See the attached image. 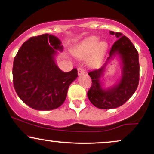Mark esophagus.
Wrapping results in <instances>:
<instances>
[{
  "mask_svg": "<svg viewBox=\"0 0 154 154\" xmlns=\"http://www.w3.org/2000/svg\"><path fill=\"white\" fill-rule=\"evenodd\" d=\"M77 72H78L79 75H81L82 74H84L85 71L84 69L82 68V67H79V68H78V69H77Z\"/></svg>",
  "mask_w": 154,
  "mask_h": 154,
  "instance_id": "1",
  "label": "esophagus"
}]
</instances>
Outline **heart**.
I'll use <instances>...</instances> for the list:
<instances>
[{"label": "heart", "mask_w": 154, "mask_h": 154, "mask_svg": "<svg viewBox=\"0 0 154 154\" xmlns=\"http://www.w3.org/2000/svg\"><path fill=\"white\" fill-rule=\"evenodd\" d=\"M98 41L99 38L98 37H89L77 45L74 53L79 57L85 58L93 51L91 58V63L92 64H97L101 60L107 47L106 42H100L98 43Z\"/></svg>", "instance_id": "obj_1"}]
</instances>
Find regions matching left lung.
Here are the masks:
<instances>
[{
  "label": "left lung",
  "mask_w": 154,
  "mask_h": 154,
  "mask_svg": "<svg viewBox=\"0 0 154 154\" xmlns=\"http://www.w3.org/2000/svg\"><path fill=\"white\" fill-rule=\"evenodd\" d=\"M110 34L115 35L118 39L113 44L107 59L119 55L123 63L122 77L114 87L103 89L100 77L103 76L107 61L101 68L88 72L92 85L88 91V97L93 105L100 109H115L123 105L134 94L139 83V56L135 47L121 32L110 31Z\"/></svg>",
  "instance_id": "obj_1"
}]
</instances>
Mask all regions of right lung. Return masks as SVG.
Wrapping results in <instances>:
<instances>
[{"instance_id": "obj_1", "label": "right lung", "mask_w": 154, "mask_h": 154, "mask_svg": "<svg viewBox=\"0 0 154 154\" xmlns=\"http://www.w3.org/2000/svg\"><path fill=\"white\" fill-rule=\"evenodd\" d=\"M61 42L56 36L44 34L32 37L22 44L14 60V87L20 99L40 111L59 108L66 98L77 70L63 72L55 62Z\"/></svg>"}]
</instances>
